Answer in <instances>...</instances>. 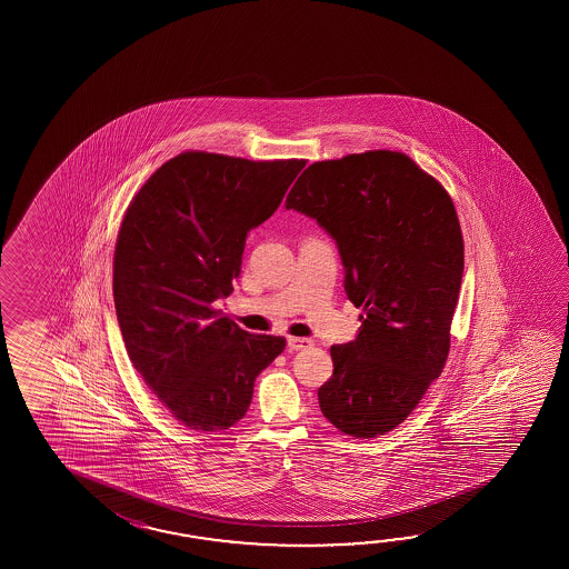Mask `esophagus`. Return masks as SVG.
Returning <instances> with one entry per match:
<instances>
[{"label": "esophagus", "mask_w": 569, "mask_h": 569, "mask_svg": "<svg viewBox=\"0 0 569 569\" xmlns=\"http://www.w3.org/2000/svg\"><path fill=\"white\" fill-rule=\"evenodd\" d=\"M287 343H289V350L301 351L307 350V348H311V346H313V339L289 338L287 339Z\"/></svg>", "instance_id": "1"}]
</instances>
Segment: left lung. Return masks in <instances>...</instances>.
Here are the masks:
<instances>
[{
    "label": "left lung",
    "instance_id": "left-lung-1",
    "mask_svg": "<svg viewBox=\"0 0 569 569\" xmlns=\"http://www.w3.org/2000/svg\"><path fill=\"white\" fill-rule=\"evenodd\" d=\"M338 243L360 333L331 346L317 390L327 421L356 439L387 436L421 402L449 353L463 236L443 184L412 158L368 150L305 169L287 197Z\"/></svg>",
    "mask_w": 569,
    "mask_h": 569
}]
</instances>
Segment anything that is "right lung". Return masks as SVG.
<instances>
[{
    "label": "right lung",
    "mask_w": 569,
    "mask_h": 569,
    "mask_svg": "<svg viewBox=\"0 0 569 569\" xmlns=\"http://www.w3.org/2000/svg\"><path fill=\"white\" fill-rule=\"evenodd\" d=\"M305 160L187 150L133 194L113 252V301L133 368L182 425L242 419L256 376L287 339L254 336L216 309L240 277L248 231L264 223Z\"/></svg>",
    "instance_id": "1"
}]
</instances>
